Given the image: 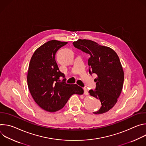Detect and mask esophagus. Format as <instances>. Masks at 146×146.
<instances>
[{
    "label": "esophagus",
    "instance_id": "34e87169",
    "mask_svg": "<svg viewBox=\"0 0 146 146\" xmlns=\"http://www.w3.org/2000/svg\"><path fill=\"white\" fill-rule=\"evenodd\" d=\"M83 89H84V94H85L86 95H88V90H87L86 88H84Z\"/></svg>",
    "mask_w": 146,
    "mask_h": 146
}]
</instances>
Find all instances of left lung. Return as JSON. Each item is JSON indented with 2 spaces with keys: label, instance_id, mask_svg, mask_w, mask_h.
Masks as SVG:
<instances>
[{
  "label": "left lung",
  "instance_id": "1",
  "mask_svg": "<svg viewBox=\"0 0 146 146\" xmlns=\"http://www.w3.org/2000/svg\"><path fill=\"white\" fill-rule=\"evenodd\" d=\"M73 46L90 55L89 72L95 73L96 87L89 91L90 95L99 99L102 106L95 114L105 113L117 102L123 87L124 73L119 57L111 48L101 46L91 40L78 39Z\"/></svg>",
  "mask_w": 146,
  "mask_h": 146
}]
</instances>
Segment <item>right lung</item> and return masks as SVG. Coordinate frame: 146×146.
I'll return each instance as SVG.
<instances>
[{
  "label": "right lung",
  "instance_id": "add662e5",
  "mask_svg": "<svg viewBox=\"0 0 146 146\" xmlns=\"http://www.w3.org/2000/svg\"><path fill=\"white\" fill-rule=\"evenodd\" d=\"M68 42L50 40L33 53L29 65L27 82L33 100L48 112H55L63 108L73 94L82 95L83 89L77 84L59 82L65 75L59 71L55 61L57 51Z\"/></svg>",
  "mask_w": 146,
  "mask_h": 146
}]
</instances>
